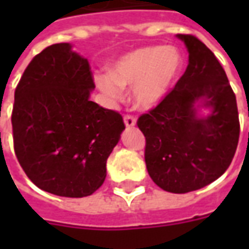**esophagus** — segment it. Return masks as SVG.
Segmentation results:
<instances>
[{"mask_svg": "<svg viewBox=\"0 0 249 249\" xmlns=\"http://www.w3.org/2000/svg\"><path fill=\"white\" fill-rule=\"evenodd\" d=\"M124 123L125 125L130 128V126H135L136 125V117L135 116H132V114H125L124 116Z\"/></svg>", "mask_w": 249, "mask_h": 249, "instance_id": "1", "label": "esophagus"}]
</instances>
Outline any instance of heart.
I'll use <instances>...</instances> for the list:
<instances>
[{
    "label": "heart",
    "mask_w": 249,
    "mask_h": 249,
    "mask_svg": "<svg viewBox=\"0 0 249 249\" xmlns=\"http://www.w3.org/2000/svg\"><path fill=\"white\" fill-rule=\"evenodd\" d=\"M181 60L173 48L148 46L121 57L108 74H98L96 85L110 100L132 87V101L137 108L151 109L167 96L178 77Z\"/></svg>",
    "instance_id": "b5f03b06"
}]
</instances>
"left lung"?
<instances>
[{"label": "left lung", "instance_id": "8db88e82", "mask_svg": "<svg viewBox=\"0 0 249 249\" xmlns=\"http://www.w3.org/2000/svg\"><path fill=\"white\" fill-rule=\"evenodd\" d=\"M187 46L188 66L171 92L137 126L145 136V164L151 178L172 193L208 185L228 169L235 156L240 123L236 96L223 66L192 35H178ZM200 101L213 109L197 118Z\"/></svg>", "mask_w": 249, "mask_h": 249}]
</instances>
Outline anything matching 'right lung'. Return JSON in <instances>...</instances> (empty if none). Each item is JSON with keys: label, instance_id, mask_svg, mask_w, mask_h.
I'll return each mask as SVG.
<instances>
[{"label": "right lung", "instance_id": "1", "mask_svg": "<svg viewBox=\"0 0 249 249\" xmlns=\"http://www.w3.org/2000/svg\"><path fill=\"white\" fill-rule=\"evenodd\" d=\"M87 58L54 44L26 66L14 92V152L32 183L62 197H85L107 178V160L125 129L123 116L89 100Z\"/></svg>", "mask_w": 249, "mask_h": 249}]
</instances>
